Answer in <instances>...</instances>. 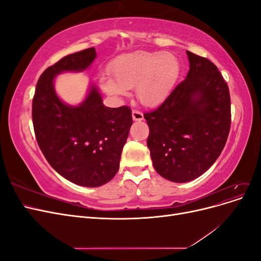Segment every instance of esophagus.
I'll list each match as a JSON object with an SVG mask.
<instances>
[{
    "instance_id": "esophagus-1",
    "label": "esophagus",
    "mask_w": 261,
    "mask_h": 261,
    "mask_svg": "<svg viewBox=\"0 0 261 261\" xmlns=\"http://www.w3.org/2000/svg\"><path fill=\"white\" fill-rule=\"evenodd\" d=\"M132 116L134 121H143L144 120V114L141 113L138 110H133Z\"/></svg>"
}]
</instances>
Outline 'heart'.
<instances>
[{
  "label": "heart",
  "mask_w": 261,
  "mask_h": 261,
  "mask_svg": "<svg viewBox=\"0 0 261 261\" xmlns=\"http://www.w3.org/2000/svg\"><path fill=\"white\" fill-rule=\"evenodd\" d=\"M113 76H102L100 85L112 96H126L136 87L138 100L154 108L168 99L178 81L180 64L171 53L136 51L117 58L112 64Z\"/></svg>",
  "instance_id": "obj_1"
}]
</instances>
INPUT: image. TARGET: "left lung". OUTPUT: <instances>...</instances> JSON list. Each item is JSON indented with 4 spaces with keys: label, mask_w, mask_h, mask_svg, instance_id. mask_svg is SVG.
<instances>
[{
    "label": "left lung",
    "mask_w": 261,
    "mask_h": 261,
    "mask_svg": "<svg viewBox=\"0 0 261 261\" xmlns=\"http://www.w3.org/2000/svg\"><path fill=\"white\" fill-rule=\"evenodd\" d=\"M189 70L168 99L144 114L154 170L175 183L203 174L222 152L231 127L230 91L218 67L186 51Z\"/></svg>",
    "instance_id": "1"
}]
</instances>
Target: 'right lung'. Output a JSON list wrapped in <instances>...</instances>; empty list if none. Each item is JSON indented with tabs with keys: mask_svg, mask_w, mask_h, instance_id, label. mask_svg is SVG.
Here are the masks:
<instances>
[{
	"mask_svg": "<svg viewBox=\"0 0 261 261\" xmlns=\"http://www.w3.org/2000/svg\"><path fill=\"white\" fill-rule=\"evenodd\" d=\"M96 57V49L89 48L61 59L41 74L33 99L34 129L46 161L63 177L86 187L115 176L133 124L130 108L105 107L96 86L77 107L65 105L55 93V76L82 72Z\"/></svg>",
	"mask_w": 261,
	"mask_h": 261,
	"instance_id": "right-lung-1",
	"label": "right lung"
}]
</instances>
